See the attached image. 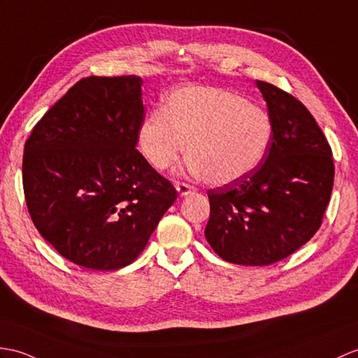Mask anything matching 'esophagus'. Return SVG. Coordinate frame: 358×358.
Wrapping results in <instances>:
<instances>
[{
    "label": "esophagus",
    "instance_id": "34e87169",
    "mask_svg": "<svg viewBox=\"0 0 358 358\" xmlns=\"http://www.w3.org/2000/svg\"><path fill=\"white\" fill-rule=\"evenodd\" d=\"M176 187H177L178 194H180L181 196H186V195H189V194H194L195 190H196L194 186H190V185H187V182H182V181H177V182H176Z\"/></svg>",
    "mask_w": 358,
    "mask_h": 358
}]
</instances>
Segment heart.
I'll return each mask as SVG.
<instances>
[{"label": "heart", "instance_id": "obj_1", "mask_svg": "<svg viewBox=\"0 0 358 358\" xmlns=\"http://www.w3.org/2000/svg\"><path fill=\"white\" fill-rule=\"evenodd\" d=\"M273 131L270 113L244 96L217 87H186L140 123L137 145L152 168L166 169L187 141L189 168L213 185H229L262 163Z\"/></svg>", "mask_w": 358, "mask_h": 358}]
</instances>
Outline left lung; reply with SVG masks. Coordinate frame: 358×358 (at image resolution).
Segmentation results:
<instances>
[{
    "instance_id": "left-lung-1",
    "label": "left lung",
    "mask_w": 358,
    "mask_h": 358,
    "mask_svg": "<svg viewBox=\"0 0 358 358\" xmlns=\"http://www.w3.org/2000/svg\"><path fill=\"white\" fill-rule=\"evenodd\" d=\"M256 85L274 127L268 152L250 176L207 192V243L238 265H270L308 243L334 185L331 146L311 113L284 90Z\"/></svg>"
}]
</instances>
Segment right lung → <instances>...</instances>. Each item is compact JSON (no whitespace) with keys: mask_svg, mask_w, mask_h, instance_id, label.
Listing matches in <instances>:
<instances>
[{"mask_svg":"<svg viewBox=\"0 0 358 358\" xmlns=\"http://www.w3.org/2000/svg\"><path fill=\"white\" fill-rule=\"evenodd\" d=\"M137 76H90L44 114L24 145L35 227L65 259L111 271L136 261L178 194L137 146Z\"/></svg>","mask_w":358,"mask_h":358,"instance_id":"right-lung-1","label":"right lung"}]
</instances>
